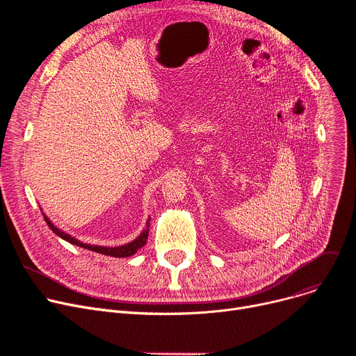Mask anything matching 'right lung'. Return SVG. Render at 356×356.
Wrapping results in <instances>:
<instances>
[{"label":"right lung","mask_w":356,"mask_h":356,"mask_svg":"<svg viewBox=\"0 0 356 356\" xmlns=\"http://www.w3.org/2000/svg\"><path fill=\"white\" fill-rule=\"evenodd\" d=\"M43 216H44V220H46V223L49 225V228L58 235V236H60L62 239H65V241H67L69 244H73V245H78V247H82V248H85V250H89V251H93V252H99V254H104V255H109V257H117V258H125V257H131V255H134L141 247H144L145 245V242H147V238H148V228H149V219H147V225H145V228L143 229V232L136 238V239H133L131 242H128V244H124V245H118V247H102V245H90V244H85V242H82V241H79V239H76L74 236H72V235H69L67 232H65V231H62V229H59L58 227L54 225V223L43 213Z\"/></svg>","instance_id":"add662e5"}]
</instances>
